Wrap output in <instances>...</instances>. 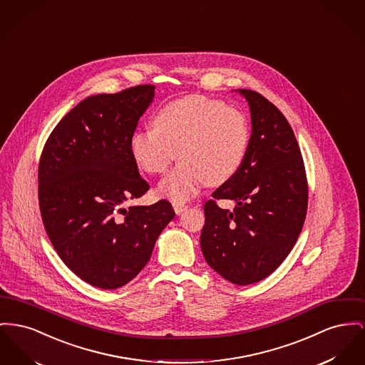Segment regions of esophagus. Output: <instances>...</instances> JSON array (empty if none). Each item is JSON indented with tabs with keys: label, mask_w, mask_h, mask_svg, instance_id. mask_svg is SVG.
I'll return each instance as SVG.
<instances>
[{
	"label": "esophagus",
	"mask_w": 365,
	"mask_h": 365,
	"mask_svg": "<svg viewBox=\"0 0 365 365\" xmlns=\"http://www.w3.org/2000/svg\"><path fill=\"white\" fill-rule=\"evenodd\" d=\"M172 207H173V210H175L176 215H180L183 211H186V210H187V204L180 202V201H173V202H172Z\"/></svg>",
	"instance_id": "esophagus-1"
}]
</instances>
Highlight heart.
I'll return each mask as SVG.
<instances>
[{
    "label": "heart",
    "instance_id": "1",
    "mask_svg": "<svg viewBox=\"0 0 365 365\" xmlns=\"http://www.w3.org/2000/svg\"><path fill=\"white\" fill-rule=\"evenodd\" d=\"M154 127L133 132L129 150L139 168L153 175L182 163L160 185L158 193L187 201L204 186L222 185L241 168L250 143L244 113L222 101L190 95L158 108Z\"/></svg>",
    "mask_w": 365,
    "mask_h": 365
}]
</instances>
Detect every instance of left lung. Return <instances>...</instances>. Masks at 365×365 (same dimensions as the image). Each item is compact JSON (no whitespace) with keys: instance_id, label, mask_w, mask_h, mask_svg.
<instances>
[{"instance_id":"1","label":"left lung","mask_w":365,"mask_h":365,"mask_svg":"<svg viewBox=\"0 0 365 365\" xmlns=\"http://www.w3.org/2000/svg\"><path fill=\"white\" fill-rule=\"evenodd\" d=\"M238 92L251 111L248 150L236 175L212 193L237 207L222 210L208 200L200 244L217 274L248 285L272 274L294 248L307 211V179L284 114L255 91Z\"/></svg>"}]
</instances>
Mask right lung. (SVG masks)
Returning <instances> with one entry per match:
<instances>
[{
  "mask_svg": "<svg viewBox=\"0 0 365 365\" xmlns=\"http://www.w3.org/2000/svg\"><path fill=\"white\" fill-rule=\"evenodd\" d=\"M154 88L88 96L59 121L41 154L45 232L66 266L102 289L120 288L139 274L175 216L167 200L123 207L149 190L129 142Z\"/></svg>",
  "mask_w": 365,
  "mask_h": 365,
  "instance_id": "add662e5",
  "label": "right lung"
}]
</instances>
